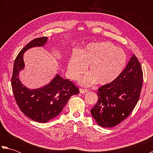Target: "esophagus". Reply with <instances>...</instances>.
Listing matches in <instances>:
<instances>
[{
	"label": "esophagus",
	"mask_w": 153,
	"mask_h": 153,
	"mask_svg": "<svg viewBox=\"0 0 153 153\" xmlns=\"http://www.w3.org/2000/svg\"><path fill=\"white\" fill-rule=\"evenodd\" d=\"M79 91H80V93H82V94L85 93H87V92H88V91H89V90H87V89H82V88H81V89H79Z\"/></svg>",
	"instance_id": "34e87169"
}]
</instances>
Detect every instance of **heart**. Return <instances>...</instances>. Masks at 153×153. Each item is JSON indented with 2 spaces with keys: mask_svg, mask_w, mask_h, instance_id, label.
Here are the masks:
<instances>
[{
  "mask_svg": "<svg viewBox=\"0 0 153 153\" xmlns=\"http://www.w3.org/2000/svg\"><path fill=\"white\" fill-rule=\"evenodd\" d=\"M126 54L121 48L109 42L88 45L79 52L71 55L68 71L71 79H77L89 66L90 73L80 79L83 85L89 86L97 81L99 85L112 82L122 72L126 63Z\"/></svg>",
  "mask_w": 153,
  "mask_h": 153,
  "instance_id": "heart-1",
  "label": "heart"
}]
</instances>
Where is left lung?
Segmentation results:
<instances>
[{"instance_id":"1","label":"left lung","mask_w":153,"mask_h":153,"mask_svg":"<svg viewBox=\"0 0 153 153\" xmlns=\"http://www.w3.org/2000/svg\"><path fill=\"white\" fill-rule=\"evenodd\" d=\"M143 77L141 64L134 54L112 82L98 89V100L91 113L100 126L114 127L130 114L140 97Z\"/></svg>"}]
</instances>
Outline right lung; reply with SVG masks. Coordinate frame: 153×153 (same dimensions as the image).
<instances>
[{
    "instance_id": "right-lung-1",
    "label": "right lung",
    "mask_w": 153,
    "mask_h": 153,
    "mask_svg": "<svg viewBox=\"0 0 153 153\" xmlns=\"http://www.w3.org/2000/svg\"><path fill=\"white\" fill-rule=\"evenodd\" d=\"M47 39V37L34 39L22 48L15 59L11 79L12 91L19 108L28 118L39 123H46L56 117L70 97L79 93L72 82L59 75L41 89L31 90L20 82L18 74L24 67V52L31 47L43 46Z\"/></svg>"
}]
</instances>
